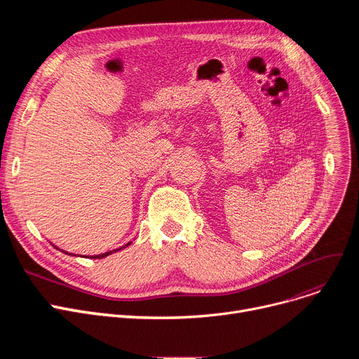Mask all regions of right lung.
I'll return each mask as SVG.
<instances>
[{"instance_id": "1", "label": "right lung", "mask_w": 359, "mask_h": 359, "mask_svg": "<svg viewBox=\"0 0 359 359\" xmlns=\"http://www.w3.org/2000/svg\"><path fill=\"white\" fill-rule=\"evenodd\" d=\"M130 243H128V244H125V246H122V248H119V249H116V250H111V252H106V253H102V255H96V256H91V259H102V257H106V256H109V255H111V253H115V252H118V250H121V249H125V248H128ZM58 249V248H56ZM61 252H64V250H61ZM67 255H71V253H68V252H65ZM71 256H75V255H71ZM87 257V256H86Z\"/></svg>"}]
</instances>
